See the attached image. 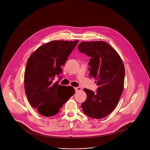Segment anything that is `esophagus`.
Segmentation results:
<instances>
[{
  "label": "esophagus",
  "instance_id": "esophagus-1",
  "mask_svg": "<svg viewBox=\"0 0 150 150\" xmlns=\"http://www.w3.org/2000/svg\"><path fill=\"white\" fill-rule=\"evenodd\" d=\"M75 90L76 92H78V91H79L81 90V88L79 87H76V88H75Z\"/></svg>",
  "mask_w": 150,
  "mask_h": 150
}]
</instances>
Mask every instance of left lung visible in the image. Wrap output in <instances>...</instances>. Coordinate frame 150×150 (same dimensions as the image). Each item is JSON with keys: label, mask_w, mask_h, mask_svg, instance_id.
<instances>
[{"label": "left lung", "mask_w": 150, "mask_h": 150, "mask_svg": "<svg viewBox=\"0 0 150 150\" xmlns=\"http://www.w3.org/2000/svg\"><path fill=\"white\" fill-rule=\"evenodd\" d=\"M78 49L91 57L89 75L96 79L98 86L95 93L83 89L87 97L81 106L88 116L103 118L115 109L123 93L125 74L123 62L116 51L104 41H83Z\"/></svg>", "instance_id": "obj_1"}]
</instances>
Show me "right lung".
Instances as JSON below:
<instances>
[{
    "label": "right lung",
    "instance_id": "1",
    "mask_svg": "<svg viewBox=\"0 0 150 150\" xmlns=\"http://www.w3.org/2000/svg\"><path fill=\"white\" fill-rule=\"evenodd\" d=\"M78 41H50L38 47L28 59L24 75L25 94L31 105L42 116L57 114L75 93L73 87L59 85L53 80L62 74L61 67ZM64 88L70 89L66 90L69 93L67 99L63 98Z\"/></svg>",
    "mask_w": 150,
    "mask_h": 150
}]
</instances>
